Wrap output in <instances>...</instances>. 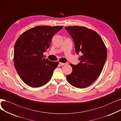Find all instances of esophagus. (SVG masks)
I'll return each mask as SVG.
<instances>
[{
	"label": "esophagus",
	"mask_w": 121,
	"mask_h": 121,
	"mask_svg": "<svg viewBox=\"0 0 121 121\" xmlns=\"http://www.w3.org/2000/svg\"><path fill=\"white\" fill-rule=\"evenodd\" d=\"M59 64L61 66H64L65 64V63H61V62H59Z\"/></svg>",
	"instance_id": "1"
}]
</instances>
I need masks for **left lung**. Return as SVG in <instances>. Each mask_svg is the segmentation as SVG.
Returning a JSON list of instances; mask_svg holds the SVG:
<instances>
[{"label":"left lung","mask_w":121,"mask_h":121,"mask_svg":"<svg viewBox=\"0 0 121 121\" xmlns=\"http://www.w3.org/2000/svg\"><path fill=\"white\" fill-rule=\"evenodd\" d=\"M65 29L73 39L76 53L82 54L78 64H70L73 71L66 78L76 87H86L96 80L103 70L107 58L106 46L101 36L92 30L76 26Z\"/></svg>","instance_id":"left-lung-1"}]
</instances>
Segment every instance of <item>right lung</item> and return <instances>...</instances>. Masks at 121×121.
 <instances>
[{
    "mask_svg": "<svg viewBox=\"0 0 121 121\" xmlns=\"http://www.w3.org/2000/svg\"><path fill=\"white\" fill-rule=\"evenodd\" d=\"M63 26H36L25 31L16 41L14 63L22 80L30 86L39 87L51 79L58 62L45 59L43 54L53 35Z\"/></svg>",
    "mask_w": 121,
    "mask_h": 121,
    "instance_id": "right-lung-1",
    "label": "right lung"
}]
</instances>
